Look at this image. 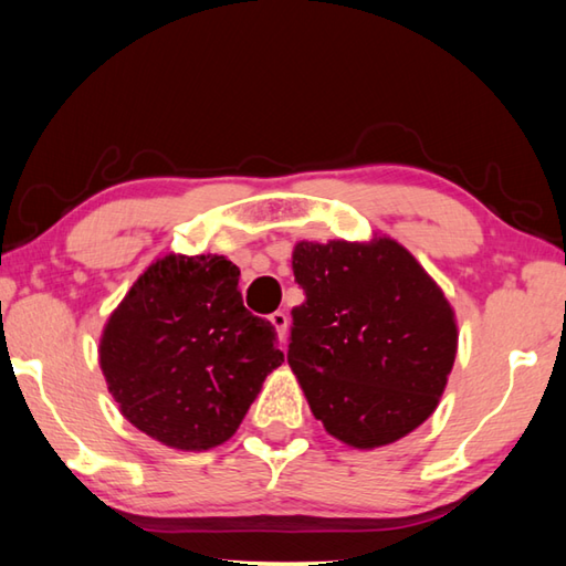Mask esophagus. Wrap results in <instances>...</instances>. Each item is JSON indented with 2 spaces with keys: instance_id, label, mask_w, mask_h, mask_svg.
Listing matches in <instances>:
<instances>
[{
  "instance_id": "34e87169",
  "label": "esophagus",
  "mask_w": 566,
  "mask_h": 566,
  "mask_svg": "<svg viewBox=\"0 0 566 566\" xmlns=\"http://www.w3.org/2000/svg\"><path fill=\"white\" fill-rule=\"evenodd\" d=\"M270 321H272V326L276 328V336H280V340L284 343L286 334H290V316H286L284 312H274L270 316Z\"/></svg>"
}]
</instances>
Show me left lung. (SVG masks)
Masks as SVG:
<instances>
[{"mask_svg":"<svg viewBox=\"0 0 566 566\" xmlns=\"http://www.w3.org/2000/svg\"><path fill=\"white\" fill-rule=\"evenodd\" d=\"M290 360L328 434L390 444L434 412L457 358V321L434 280L390 238L298 242Z\"/></svg>","mask_w":566,"mask_h":566,"instance_id":"left-lung-1","label":"left lung"}]
</instances>
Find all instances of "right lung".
<instances>
[{"label":"right lung","mask_w":566,"mask_h":566,"mask_svg":"<svg viewBox=\"0 0 566 566\" xmlns=\"http://www.w3.org/2000/svg\"><path fill=\"white\" fill-rule=\"evenodd\" d=\"M240 270L218 254H169L144 272L99 340L122 415L166 447L228 441L284 353L268 318L250 314Z\"/></svg>","instance_id":"1"}]
</instances>
